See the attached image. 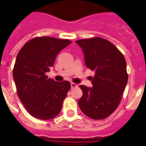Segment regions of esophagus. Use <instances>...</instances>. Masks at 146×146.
<instances>
[{"label":"esophagus","instance_id":"34e87169","mask_svg":"<svg viewBox=\"0 0 146 146\" xmlns=\"http://www.w3.org/2000/svg\"><path fill=\"white\" fill-rule=\"evenodd\" d=\"M76 87H77V84L74 82H71V88H76Z\"/></svg>","mask_w":146,"mask_h":146}]
</instances>
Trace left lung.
Segmentation results:
<instances>
[{"label":"left lung","instance_id":"left-lung-1","mask_svg":"<svg viewBox=\"0 0 146 146\" xmlns=\"http://www.w3.org/2000/svg\"><path fill=\"white\" fill-rule=\"evenodd\" d=\"M88 68L95 71L92 87L80 86L82 96L78 104L87 117L102 120L117 108L128 80L127 62L117 48L103 38L80 39Z\"/></svg>","mask_w":146,"mask_h":146}]
</instances>
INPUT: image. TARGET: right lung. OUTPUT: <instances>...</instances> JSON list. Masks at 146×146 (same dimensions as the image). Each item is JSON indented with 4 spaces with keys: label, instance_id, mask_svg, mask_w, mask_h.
<instances>
[{
    "label": "right lung",
    "instance_id": "right-lung-1",
    "mask_svg": "<svg viewBox=\"0 0 146 146\" xmlns=\"http://www.w3.org/2000/svg\"><path fill=\"white\" fill-rule=\"evenodd\" d=\"M70 44L69 39L35 37L26 42L17 54L13 70L17 95L34 117L50 120L61 111L70 82H56L46 73L54 66L57 54Z\"/></svg>",
    "mask_w": 146,
    "mask_h": 146
}]
</instances>
